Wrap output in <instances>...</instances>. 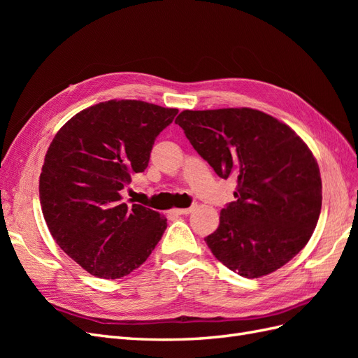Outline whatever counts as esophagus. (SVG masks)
Segmentation results:
<instances>
[{"label":"esophagus","mask_w":358,"mask_h":358,"mask_svg":"<svg viewBox=\"0 0 358 358\" xmlns=\"http://www.w3.org/2000/svg\"><path fill=\"white\" fill-rule=\"evenodd\" d=\"M192 212V208H187V209H171L170 213L173 215H188Z\"/></svg>","instance_id":"34e87169"}]
</instances>
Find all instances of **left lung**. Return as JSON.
I'll return each instance as SVG.
<instances>
[{
	"mask_svg": "<svg viewBox=\"0 0 358 358\" xmlns=\"http://www.w3.org/2000/svg\"><path fill=\"white\" fill-rule=\"evenodd\" d=\"M216 175L236 180V200L206 237L216 259L262 278L296 257L315 230L322 201L318 162L284 122L259 110H183L175 121Z\"/></svg>",
	"mask_w": 358,
	"mask_h": 358,
	"instance_id": "8db88e82",
	"label": "left lung"
}]
</instances>
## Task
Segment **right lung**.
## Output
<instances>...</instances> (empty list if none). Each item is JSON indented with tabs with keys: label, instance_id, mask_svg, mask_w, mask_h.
<instances>
[{
	"label": "right lung",
	"instance_id": "right-lung-1",
	"mask_svg": "<svg viewBox=\"0 0 358 358\" xmlns=\"http://www.w3.org/2000/svg\"><path fill=\"white\" fill-rule=\"evenodd\" d=\"M178 109L137 100L88 107L57 133L40 175V204L59 248L86 272L119 279L142 266L167 220L122 203L131 175L149 164L158 134Z\"/></svg>",
	"mask_w": 358,
	"mask_h": 358
}]
</instances>
